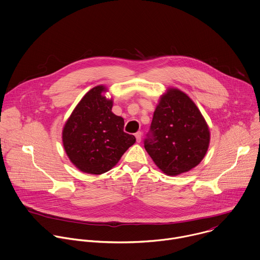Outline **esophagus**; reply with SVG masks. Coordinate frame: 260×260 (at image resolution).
I'll list each match as a JSON object with an SVG mask.
<instances>
[{
  "label": "esophagus",
  "mask_w": 260,
  "mask_h": 260,
  "mask_svg": "<svg viewBox=\"0 0 260 260\" xmlns=\"http://www.w3.org/2000/svg\"><path fill=\"white\" fill-rule=\"evenodd\" d=\"M141 136H142V133L139 131L137 133H135V137H136V141L137 142H140L141 141Z\"/></svg>",
  "instance_id": "34e87169"
}]
</instances>
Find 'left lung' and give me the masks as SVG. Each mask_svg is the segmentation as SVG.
I'll use <instances>...</instances> for the list:
<instances>
[{"label":"left lung","instance_id":"8db88e82","mask_svg":"<svg viewBox=\"0 0 260 260\" xmlns=\"http://www.w3.org/2000/svg\"><path fill=\"white\" fill-rule=\"evenodd\" d=\"M209 144V130L191 99L171 88L160 98L144 147L167 175L177 176L196 167Z\"/></svg>","mask_w":260,"mask_h":260}]
</instances>
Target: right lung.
I'll return each mask as SVG.
<instances>
[{
    "label": "right lung",
    "instance_id": "obj_1",
    "mask_svg": "<svg viewBox=\"0 0 260 260\" xmlns=\"http://www.w3.org/2000/svg\"><path fill=\"white\" fill-rule=\"evenodd\" d=\"M90 89L76 106L63 129V144L70 160L82 172L100 175L110 171L135 143L124 132V119L112 112L113 101Z\"/></svg>",
    "mask_w": 260,
    "mask_h": 260
}]
</instances>
